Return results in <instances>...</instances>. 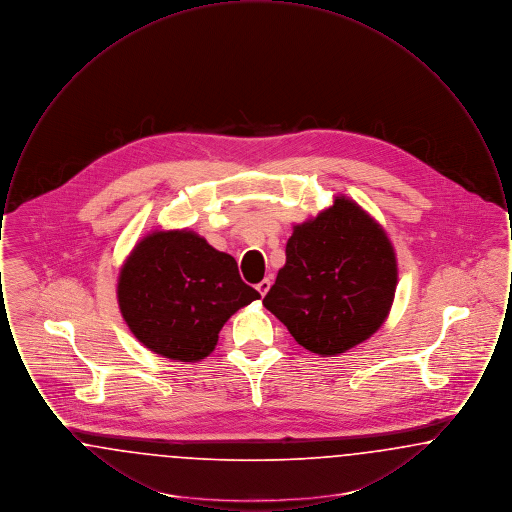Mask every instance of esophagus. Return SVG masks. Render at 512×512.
I'll return each instance as SVG.
<instances>
[{
  "instance_id": "1",
  "label": "esophagus",
  "mask_w": 512,
  "mask_h": 512,
  "mask_svg": "<svg viewBox=\"0 0 512 512\" xmlns=\"http://www.w3.org/2000/svg\"><path fill=\"white\" fill-rule=\"evenodd\" d=\"M268 290H270V280H268V278H265L263 282H259V284H257V292L261 293L263 297L267 295Z\"/></svg>"
}]
</instances>
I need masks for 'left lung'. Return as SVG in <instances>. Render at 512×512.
Segmentation results:
<instances>
[{
  "label": "left lung",
  "instance_id": "1",
  "mask_svg": "<svg viewBox=\"0 0 512 512\" xmlns=\"http://www.w3.org/2000/svg\"><path fill=\"white\" fill-rule=\"evenodd\" d=\"M399 268L384 226L347 195L293 224L286 265L263 305L299 345L336 357L368 340L390 315Z\"/></svg>",
  "mask_w": 512,
  "mask_h": 512
}]
</instances>
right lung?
Masks as SVG:
<instances>
[{"label": "right lung", "mask_w": 512, "mask_h": 512, "mask_svg": "<svg viewBox=\"0 0 512 512\" xmlns=\"http://www.w3.org/2000/svg\"><path fill=\"white\" fill-rule=\"evenodd\" d=\"M261 299L232 255L188 228H153L119 270L117 301L134 338L178 363L209 357L236 311Z\"/></svg>", "instance_id": "obj_1"}]
</instances>
